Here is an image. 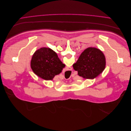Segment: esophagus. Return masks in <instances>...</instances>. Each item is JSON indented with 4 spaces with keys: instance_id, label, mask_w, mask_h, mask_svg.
Wrapping results in <instances>:
<instances>
[{
    "instance_id": "esophagus-1",
    "label": "esophagus",
    "mask_w": 131,
    "mask_h": 131,
    "mask_svg": "<svg viewBox=\"0 0 131 131\" xmlns=\"http://www.w3.org/2000/svg\"><path fill=\"white\" fill-rule=\"evenodd\" d=\"M72 70V68L71 67H66V70H69L70 71Z\"/></svg>"
}]
</instances>
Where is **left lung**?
Returning a JSON list of instances; mask_svg holds the SVG:
<instances>
[{"instance_id": "left-lung-1", "label": "left lung", "mask_w": 131, "mask_h": 131, "mask_svg": "<svg viewBox=\"0 0 131 131\" xmlns=\"http://www.w3.org/2000/svg\"><path fill=\"white\" fill-rule=\"evenodd\" d=\"M105 58L102 51L94 47H89L79 56L73 65L80 77L86 79H93L101 74L105 68Z\"/></svg>"}]
</instances>
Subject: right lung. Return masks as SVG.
Returning <instances> with one entry per match:
<instances>
[{"instance_id":"add662e5","label":"right lung","mask_w":131,"mask_h":131,"mask_svg":"<svg viewBox=\"0 0 131 131\" xmlns=\"http://www.w3.org/2000/svg\"><path fill=\"white\" fill-rule=\"evenodd\" d=\"M30 64L33 72L46 80H52L55 75L62 72L65 67L57 53L47 47H42L35 51Z\"/></svg>"}]
</instances>
